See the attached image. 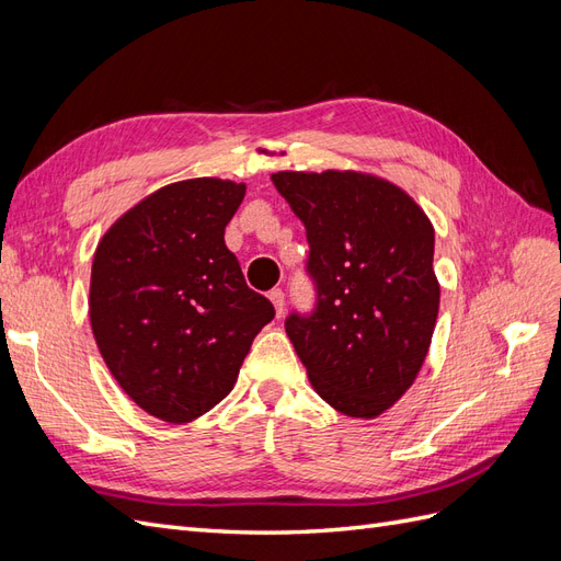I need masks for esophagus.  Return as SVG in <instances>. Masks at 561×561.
<instances>
[{
  "label": "esophagus",
  "mask_w": 561,
  "mask_h": 561,
  "mask_svg": "<svg viewBox=\"0 0 561 561\" xmlns=\"http://www.w3.org/2000/svg\"><path fill=\"white\" fill-rule=\"evenodd\" d=\"M268 299L274 301L276 313H278V316H283V311H285V293L280 290V287H274V290L268 293Z\"/></svg>",
  "instance_id": "esophagus-1"
}]
</instances>
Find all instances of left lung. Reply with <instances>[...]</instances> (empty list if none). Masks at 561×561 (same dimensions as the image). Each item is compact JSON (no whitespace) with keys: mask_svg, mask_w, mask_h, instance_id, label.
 I'll list each match as a JSON object with an SVG mask.
<instances>
[{"mask_svg":"<svg viewBox=\"0 0 561 561\" xmlns=\"http://www.w3.org/2000/svg\"><path fill=\"white\" fill-rule=\"evenodd\" d=\"M304 222L309 313L285 332L316 393L334 410L375 419L398 402L426 360L437 320L431 219L400 186L353 171L276 173Z\"/></svg>","mask_w":561,"mask_h":561,"instance_id":"left-lung-1","label":"left lung"}]
</instances>
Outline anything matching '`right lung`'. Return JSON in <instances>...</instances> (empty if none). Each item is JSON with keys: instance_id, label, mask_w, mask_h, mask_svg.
Returning <instances> with one entry per match:
<instances>
[{"instance_id": "right-lung-1", "label": "right lung", "mask_w": 561, "mask_h": 561, "mask_svg": "<svg viewBox=\"0 0 561 561\" xmlns=\"http://www.w3.org/2000/svg\"><path fill=\"white\" fill-rule=\"evenodd\" d=\"M245 184L196 178L130 208L100 241L91 328L112 377L151 416L186 423L225 400L276 311L248 287L225 227Z\"/></svg>"}]
</instances>
